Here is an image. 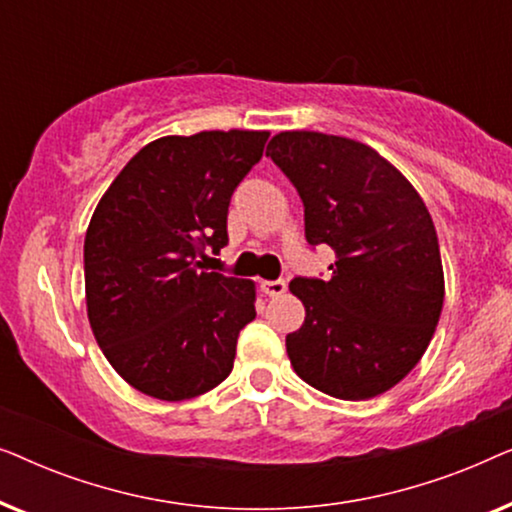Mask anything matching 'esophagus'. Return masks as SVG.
<instances>
[{
    "label": "esophagus",
    "mask_w": 512,
    "mask_h": 512,
    "mask_svg": "<svg viewBox=\"0 0 512 512\" xmlns=\"http://www.w3.org/2000/svg\"><path fill=\"white\" fill-rule=\"evenodd\" d=\"M261 289L265 291V296H282V293L286 291V282L284 279H270V282H263Z\"/></svg>",
    "instance_id": "34e87169"
}]
</instances>
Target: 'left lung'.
<instances>
[{
  "label": "left lung",
  "mask_w": 512,
  "mask_h": 512,
  "mask_svg": "<svg viewBox=\"0 0 512 512\" xmlns=\"http://www.w3.org/2000/svg\"><path fill=\"white\" fill-rule=\"evenodd\" d=\"M272 158L303 200L305 237L328 244L331 279L289 284L305 321L286 335L300 380L366 401L422 359L445 298L438 235L408 179L368 144L310 130L279 132Z\"/></svg>",
  "instance_id": "1"
}]
</instances>
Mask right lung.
<instances>
[{
	"label": "right lung",
	"instance_id": "obj_1",
	"mask_svg": "<svg viewBox=\"0 0 512 512\" xmlns=\"http://www.w3.org/2000/svg\"><path fill=\"white\" fill-rule=\"evenodd\" d=\"M270 132L205 130L146 144L97 202L83 244L88 321L130 387L186 401L233 370L256 317L251 279L207 272L228 244V205Z\"/></svg>",
	"mask_w": 512,
	"mask_h": 512
}]
</instances>
